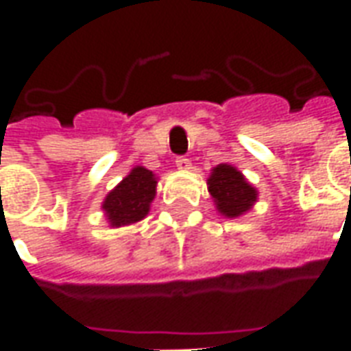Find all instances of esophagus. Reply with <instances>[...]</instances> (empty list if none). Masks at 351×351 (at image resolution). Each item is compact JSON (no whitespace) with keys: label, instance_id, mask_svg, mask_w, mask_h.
<instances>
[{"label":"esophagus","instance_id":"34e87169","mask_svg":"<svg viewBox=\"0 0 351 351\" xmlns=\"http://www.w3.org/2000/svg\"><path fill=\"white\" fill-rule=\"evenodd\" d=\"M176 167L180 169V171H188V169H191V161L186 158V156H178L175 160Z\"/></svg>","mask_w":351,"mask_h":351}]
</instances>
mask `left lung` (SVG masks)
Returning a JSON list of instances; mask_svg holds the SVG:
<instances>
[{"label":"left lung","instance_id":"8db88e82","mask_svg":"<svg viewBox=\"0 0 351 351\" xmlns=\"http://www.w3.org/2000/svg\"><path fill=\"white\" fill-rule=\"evenodd\" d=\"M208 191L216 203V208L229 218L246 213L258 197V191L246 182L243 173L228 163L213 169V175L208 178Z\"/></svg>","mask_w":351,"mask_h":351}]
</instances>
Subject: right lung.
Segmentation results:
<instances>
[{
	"label": "right lung",
	"instance_id": "add662e5",
	"mask_svg": "<svg viewBox=\"0 0 351 351\" xmlns=\"http://www.w3.org/2000/svg\"><path fill=\"white\" fill-rule=\"evenodd\" d=\"M156 184L152 171L145 167H135L122 182L110 191L103 203L108 221L120 228L128 223L143 220L156 195Z\"/></svg>",
	"mask_w": 351,
	"mask_h": 351
}]
</instances>
